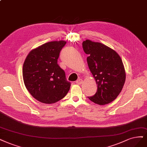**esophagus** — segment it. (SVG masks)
Here are the masks:
<instances>
[{
	"instance_id": "1",
	"label": "esophagus",
	"mask_w": 147,
	"mask_h": 147,
	"mask_svg": "<svg viewBox=\"0 0 147 147\" xmlns=\"http://www.w3.org/2000/svg\"><path fill=\"white\" fill-rule=\"evenodd\" d=\"M75 83H77V84H82V83H83V80H82V79H81V78H79L78 80H77V81H76Z\"/></svg>"
}]
</instances>
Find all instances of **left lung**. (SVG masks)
<instances>
[{"instance_id":"left-lung-1","label":"left lung","mask_w":147,"mask_h":147,"mask_svg":"<svg viewBox=\"0 0 147 147\" xmlns=\"http://www.w3.org/2000/svg\"><path fill=\"white\" fill-rule=\"evenodd\" d=\"M88 55L89 68L97 84V90L89 99L100 105L112 102L120 93L125 82L122 59L114 50L100 43L86 40L82 43Z\"/></svg>"}]
</instances>
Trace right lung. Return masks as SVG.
Instances as JSON below:
<instances>
[{
  "mask_svg": "<svg viewBox=\"0 0 147 147\" xmlns=\"http://www.w3.org/2000/svg\"><path fill=\"white\" fill-rule=\"evenodd\" d=\"M64 41L45 43L29 53L23 65L22 74L25 87L40 102L54 103L64 98L71 83L64 70L58 64Z\"/></svg>",
  "mask_w": 147,
  "mask_h": 147,
  "instance_id": "add662e5",
  "label": "right lung"
}]
</instances>
